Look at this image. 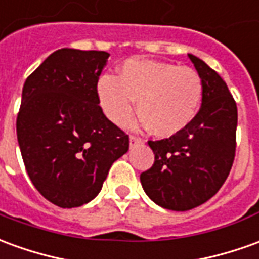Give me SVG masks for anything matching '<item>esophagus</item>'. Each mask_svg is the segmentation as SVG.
<instances>
[{
  "instance_id": "esophagus-1",
  "label": "esophagus",
  "mask_w": 259,
  "mask_h": 259,
  "mask_svg": "<svg viewBox=\"0 0 259 259\" xmlns=\"http://www.w3.org/2000/svg\"><path fill=\"white\" fill-rule=\"evenodd\" d=\"M129 143H130V147H133V146H136V144H140V143H143V140L140 139V137H136V136H130Z\"/></svg>"
}]
</instances>
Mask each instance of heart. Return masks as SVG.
Masks as SVG:
<instances>
[{
  "label": "heart",
  "instance_id": "1",
  "mask_svg": "<svg viewBox=\"0 0 259 259\" xmlns=\"http://www.w3.org/2000/svg\"><path fill=\"white\" fill-rule=\"evenodd\" d=\"M98 101L113 123L123 124L135 109L136 123L155 136L180 133L193 120L203 97V82L193 68L174 63L130 59L117 75L105 74L97 84Z\"/></svg>",
  "mask_w": 259,
  "mask_h": 259
}]
</instances>
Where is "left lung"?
<instances>
[{
	"label": "left lung",
	"instance_id": "8db88e82",
	"mask_svg": "<svg viewBox=\"0 0 259 259\" xmlns=\"http://www.w3.org/2000/svg\"><path fill=\"white\" fill-rule=\"evenodd\" d=\"M203 82L202 106L193 120L169 139L148 142L154 164L140 175L154 203L191 210L213 198L230 174L236 154L237 105L227 84L205 61L188 54Z\"/></svg>",
	"mask_w": 259,
	"mask_h": 259
}]
</instances>
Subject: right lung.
I'll use <instances>...</instances> for the list:
<instances>
[{
  "instance_id": "right-lung-1",
  "label": "right lung",
  "mask_w": 259,
  "mask_h": 259,
  "mask_svg": "<svg viewBox=\"0 0 259 259\" xmlns=\"http://www.w3.org/2000/svg\"><path fill=\"white\" fill-rule=\"evenodd\" d=\"M109 53L60 49L29 75L16 117L23 164L43 198L59 207L91 202L129 136L99 106V75Z\"/></svg>"
}]
</instances>
